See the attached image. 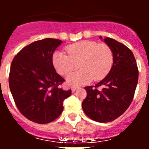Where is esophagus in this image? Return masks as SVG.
I'll return each mask as SVG.
<instances>
[{
  "mask_svg": "<svg viewBox=\"0 0 149 149\" xmlns=\"http://www.w3.org/2000/svg\"><path fill=\"white\" fill-rule=\"evenodd\" d=\"M77 89V86H72V93H74V92H75L76 89Z\"/></svg>",
  "mask_w": 149,
  "mask_h": 149,
  "instance_id": "esophagus-1",
  "label": "esophagus"
}]
</instances>
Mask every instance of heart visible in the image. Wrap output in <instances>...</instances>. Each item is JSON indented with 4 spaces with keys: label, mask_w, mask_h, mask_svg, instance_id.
Masks as SVG:
<instances>
[{
    "label": "heart",
    "mask_w": 149,
    "mask_h": 149,
    "mask_svg": "<svg viewBox=\"0 0 149 149\" xmlns=\"http://www.w3.org/2000/svg\"><path fill=\"white\" fill-rule=\"evenodd\" d=\"M68 55L56 51L52 54V63L60 75H67L77 68L80 70L67 77L70 86H78L92 80L100 81L108 74L113 62V54L105 43L81 41L65 47Z\"/></svg>",
    "instance_id": "b5f03b06"
}]
</instances>
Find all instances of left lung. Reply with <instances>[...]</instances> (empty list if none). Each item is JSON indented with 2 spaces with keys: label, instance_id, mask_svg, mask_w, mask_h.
<instances>
[{
  "label": "left lung",
  "instance_id": "8db88e82",
  "mask_svg": "<svg viewBox=\"0 0 149 149\" xmlns=\"http://www.w3.org/2000/svg\"><path fill=\"white\" fill-rule=\"evenodd\" d=\"M104 42L113 51V65L102 81L95 86L85 87L87 95L82 102V108L91 119L104 123L115 120L128 108L136 90L139 72L132 51L127 47L112 38H104ZM99 86H102L101 91L97 89Z\"/></svg>",
  "mask_w": 149,
  "mask_h": 149
}]
</instances>
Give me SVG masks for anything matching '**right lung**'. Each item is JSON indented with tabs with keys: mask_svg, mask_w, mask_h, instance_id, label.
<instances>
[{
	"mask_svg": "<svg viewBox=\"0 0 149 149\" xmlns=\"http://www.w3.org/2000/svg\"><path fill=\"white\" fill-rule=\"evenodd\" d=\"M63 43L56 39L36 41L22 48L10 67L9 85L18 110L29 120L47 124L58 118L72 90L59 87L65 80L57 74L52 54Z\"/></svg>",
	"mask_w": 149,
	"mask_h": 149,
	"instance_id": "right-lung-1",
	"label": "right lung"
}]
</instances>
